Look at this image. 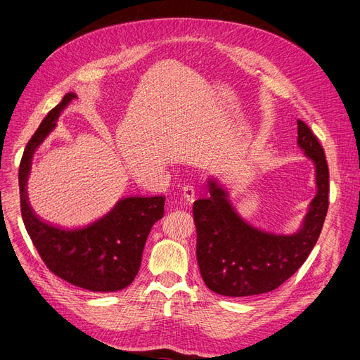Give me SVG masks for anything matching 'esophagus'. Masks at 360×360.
Instances as JSON below:
<instances>
[{
    "mask_svg": "<svg viewBox=\"0 0 360 360\" xmlns=\"http://www.w3.org/2000/svg\"><path fill=\"white\" fill-rule=\"evenodd\" d=\"M182 195L188 202H193L195 200V190L193 185H185L182 188Z\"/></svg>",
    "mask_w": 360,
    "mask_h": 360,
    "instance_id": "esophagus-1",
    "label": "esophagus"
}]
</instances>
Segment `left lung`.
Segmentation results:
<instances>
[{"mask_svg":"<svg viewBox=\"0 0 360 360\" xmlns=\"http://www.w3.org/2000/svg\"><path fill=\"white\" fill-rule=\"evenodd\" d=\"M297 146L315 166L316 194L292 235L255 228L236 212L219 179H207L209 197L197 200L193 213L200 273L214 293L242 297L271 292L299 270L315 247L328 210V165L323 146L300 120Z\"/></svg>","mask_w":360,"mask_h":360,"instance_id":"1","label":"left lung"}]
</instances>
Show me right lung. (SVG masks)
I'll use <instances>...</instances> for the list:
<instances>
[{"label": "right lung", "instance_id": "obj_1", "mask_svg": "<svg viewBox=\"0 0 360 360\" xmlns=\"http://www.w3.org/2000/svg\"><path fill=\"white\" fill-rule=\"evenodd\" d=\"M77 98L67 93L36 129L18 167L22 217L26 231L46 267L71 285L90 292H118L136 278L147 236L163 217L165 197L131 195L83 228L64 229L37 216L27 197L32 159L68 103Z\"/></svg>", "mask_w": 360, "mask_h": 360}]
</instances>
